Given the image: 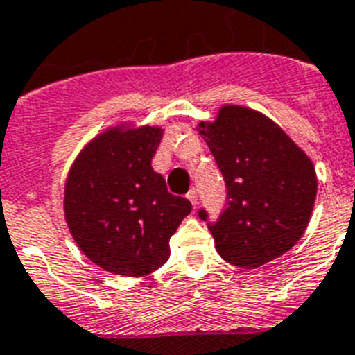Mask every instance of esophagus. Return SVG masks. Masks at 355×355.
<instances>
[{
	"label": "esophagus",
	"mask_w": 355,
	"mask_h": 355,
	"mask_svg": "<svg viewBox=\"0 0 355 355\" xmlns=\"http://www.w3.org/2000/svg\"><path fill=\"white\" fill-rule=\"evenodd\" d=\"M187 200L191 202L193 207H195L196 202H198V193H196L195 187H191V189H189V193H187Z\"/></svg>",
	"instance_id": "1"
}]
</instances>
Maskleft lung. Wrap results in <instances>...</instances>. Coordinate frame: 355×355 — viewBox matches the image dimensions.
<instances>
[{"mask_svg": "<svg viewBox=\"0 0 355 355\" xmlns=\"http://www.w3.org/2000/svg\"><path fill=\"white\" fill-rule=\"evenodd\" d=\"M198 132L227 191L214 222L198 209L218 254L233 265L260 267L296 245L318 191L311 159L270 119L242 106H223Z\"/></svg>", "mask_w": 355, "mask_h": 355, "instance_id": "1", "label": "left lung"}]
</instances>
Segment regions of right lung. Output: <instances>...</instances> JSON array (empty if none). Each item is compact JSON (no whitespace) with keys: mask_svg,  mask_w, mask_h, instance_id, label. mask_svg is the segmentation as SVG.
Returning <instances> with one entry per match:
<instances>
[{"mask_svg":"<svg viewBox=\"0 0 355 355\" xmlns=\"http://www.w3.org/2000/svg\"><path fill=\"white\" fill-rule=\"evenodd\" d=\"M160 128L110 130L71 166L64 216L86 258L122 276H146L169 258V238L191 202L168 191L151 168Z\"/></svg>","mask_w":355,"mask_h":355,"instance_id":"right-lung-1","label":"right lung"}]
</instances>
